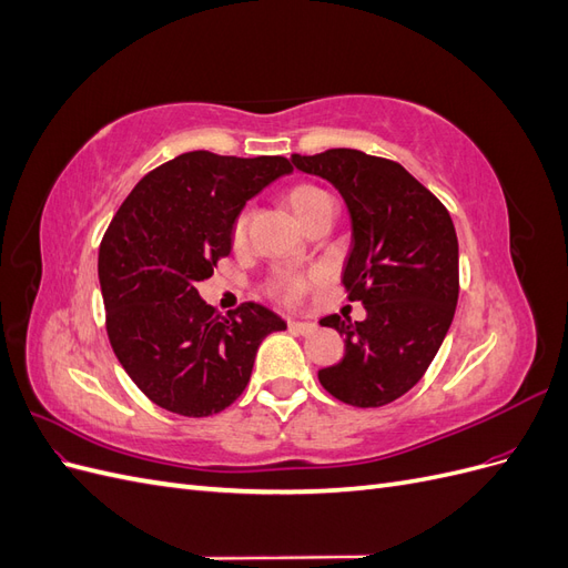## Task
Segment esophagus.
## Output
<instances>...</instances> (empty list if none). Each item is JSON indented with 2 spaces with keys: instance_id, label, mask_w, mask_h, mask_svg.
Instances as JSON below:
<instances>
[{
  "instance_id": "1",
  "label": "esophagus",
  "mask_w": 568,
  "mask_h": 568,
  "mask_svg": "<svg viewBox=\"0 0 568 568\" xmlns=\"http://www.w3.org/2000/svg\"><path fill=\"white\" fill-rule=\"evenodd\" d=\"M288 329L294 334L307 336V334H313L317 329V324L315 322H303V320H288Z\"/></svg>"
}]
</instances>
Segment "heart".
I'll use <instances>...</instances> for the list:
<instances>
[{
  "mask_svg": "<svg viewBox=\"0 0 568 568\" xmlns=\"http://www.w3.org/2000/svg\"><path fill=\"white\" fill-rule=\"evenodd\" d=\"M326 203H332L329 194L322 192L320 186H313V184H298V186L288 189V192H286V205L291 209V213L296 215V220L301 222L303 227L324 209ZM244 236H246V215L242 213V215L236 217L234 227H232L234 244H242ZM303 286L305 284L298 277H288V274H280V277H274V282L270 284V294L274 298L284 301V303H294L301 296Z\"/></svg>",
  "mask_w": 568,
  "mask_h": 568,
  "instance_id": "heart-1",
  "label": "heart"
}]
</instances>
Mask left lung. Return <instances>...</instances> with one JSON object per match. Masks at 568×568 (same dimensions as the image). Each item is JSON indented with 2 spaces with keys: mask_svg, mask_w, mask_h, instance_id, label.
Masks as SVG:
<instances>
[{
  "mask_svg": "<svg viewBox=\"0 0 568 568\" xmlns=\"http://www.w3.org/2000/svg\"><path fill=\"white\" fill-rule=\"evenodd\" d=\"M301 173L332 182L351 213V251L341 280L365 305L363 322L322 317L346 336L341 363L320 384L353 407L398 400L432 365L459 296V248L450 213L388 159L355 149L291 156Z\"/></svg>",
  "mask_w": 568,
  "mask_h": 568,
  "instance_id": "8db88e82",
  "label": "left lung"
}]
</instances>
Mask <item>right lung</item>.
Masks as SVG:
<instances>
[{
    "mask_svg": "<svg viewBox=\"0 0 568 568\" xmlns=\"http://www.w3.org/2000/svg\"><path fill=\"white\" fill-rule=\"evenodd\" d=\"M291 170L282 156L189 151L144 175L113 215L99 246L106 332L151 403L217 415L244 393L263 338L286 329L261 303L217 313L196 284L230 255L246 201Z\"/></svg>",
    "mask_w": 568,
    "mask_h": 568,
    "instance_id": "obj_1",
    "label": "right lung"
}]
</instances>
